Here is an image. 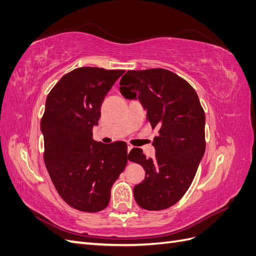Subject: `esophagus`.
<instances>
[{"instance_id": "34e87169", "label": "esophagus", "mask_w": 256, "mask_h": 256, "mask_svg": "<svg viewBox=\"0 0 256 256\" xmlns=\"http://www.w3.org/2000/svg\"><path fill=\"white\" fill-rule=\"evenodd\" d=\"M127 147H128V154H129V152H130L131 150H132V148H134V146H132V145H131L130 143H128V144H127ZM128 161H129V160H128Z\"/></svg>"}]
</instances>
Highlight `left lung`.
Wrapping results in <instances>:
<instances>
[{
    "label": "left lung",
    "mask_w": 256,
    "mask_h": 256,
    "mask_svg": "<svg viewBox=\"0 0 256 256\" xmlns=\"http://www.w3.org/2000/svg\"><path fill=\"white\" fill-rule=\"evenodd\" d=\"M122 95L138 98L146 120L158 128L154 158L132 148L128 159L141 164L145 180L134 188L136 204L147 210L173 206L189 189L205 152V112L196 92L164 68L128 70L120 82Z\"/></svg>",
    "instance_id": "left-lung-1"
}]
</instances>
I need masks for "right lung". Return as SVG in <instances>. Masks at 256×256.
I'll use <instances>...</instances> for the list:
<instances>
[{"label":"right lung","mask_w":256,"mask_h":256,"mask_svg":"<svg viewBox=\"0 0 256 256\" xmlns=\"http://www.w3.org/2000/svg\"><path fill=\"white\" fill-rule=\"evenodd\" d=\"M125 70L80 67L62 76L46 100L40 122L44 160L60 196L74 209L97 212L110 202L111 188L127 166V144L92 138L100 108Z\"/></svg>","instance_id":"right-lung-1"}]
</instances>
